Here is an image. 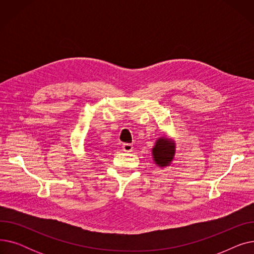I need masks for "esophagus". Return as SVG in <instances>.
<instances>
[{
    "instance_id": "1",
    "label": "esophagus",
    "mask_w": 254,
    "mask_h": 254,
    "mask_svg": "<svg viewBox=\"0 0 254 254\" xmlns=\"http://www.w3.org/2000/svg\"><path fill=\"white\" fill-rule=\"evenodd\" d=\"M123 149H124V151H126V152H130V151H132V145L131 144H129V143H124L123 144Z\"/></svg>"
}]
</instances>
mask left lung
I'll list each match as a JSON object with an SVG mask.
<instances>
[{
    "mask_svg": "<svg viewBox=\"0 0 254 254\" xmlns=\"http://www.w3.org/2000/svg\"><path fill=\"white\" fill-rule=\"evenodd\" d=\"M175 154L174 145L167 138H159L152 149L153 159L159 167L168 166Z\"/></svg>",
    "mask_w": 254,
    "mask_h": 254,
    "instance_id": "1",
    "label": "left lung"
}]
</instances>
